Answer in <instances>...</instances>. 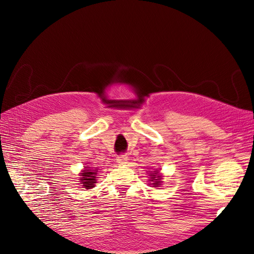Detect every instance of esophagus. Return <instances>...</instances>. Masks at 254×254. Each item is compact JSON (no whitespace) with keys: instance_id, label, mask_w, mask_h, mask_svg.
Here are the masks:
<instances>
[{"instance_id":"1","label":"esophagus","mask_w":254,"mask_h":254,"mask_svg":"<svg viewBox=\"0 0 254 254\" xmlns=\"http://www.w3.org/2000/svg\"><path fill=\"white\" fill-rule=\"evenodd\" d=\"M127 160H128V157H127V155H124V153H123V155L118 156V158H117L118 163H121V164L126 163Z\"/></svg>"}]
</instances>
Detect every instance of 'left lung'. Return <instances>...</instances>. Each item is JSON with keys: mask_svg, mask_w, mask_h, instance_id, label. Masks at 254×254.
I'll list each match as a JSON object with an SVG mask.
<instances>
[{"mask_svg": "<svg viewBox=\"0 0 254 254\" xmlns=\"http://www.w3.org/2000/svg\"><path fill=\"white\" fill-rule=\"evenodd\" d=\"M155 174H157V173H155ZM155 178H157V179L156 180V182H155V183H152V184H153V186H159V183H160V178H161V177H160L159 175H158V177H156V175H151V180H150V181H153V180H155Z\"/></svg>", "mask_w": 254, "mask_h": 254, "instance_id": "8db88e82", "label": "left lung"}]
</instances>
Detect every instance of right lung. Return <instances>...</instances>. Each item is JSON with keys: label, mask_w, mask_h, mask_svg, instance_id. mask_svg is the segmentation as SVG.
Segmentation results:
<instances>
[{"label": "right lung", "mask_w": 254, "mask_h": 254, "mask_svg": "<svg viewBox=\"0 0 254 254\" xmlns=\"http://www.w3.org/2000/svg\"><path fill=\"white\" fill-rule=\"evenodd\" d=\"M95 175H96V173L95 172H91V171H86L84 173H82V177H81V182H82V184H83V188H86V189H91V188H93V186H94V183H95V181H96V177H95Z\"/></svg>", "instance_id": "1"}]
</instances>
